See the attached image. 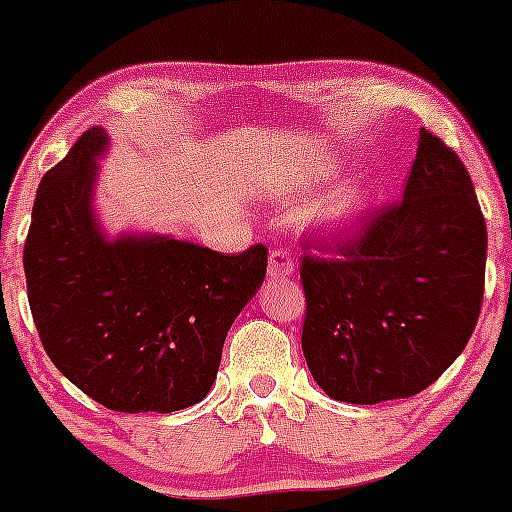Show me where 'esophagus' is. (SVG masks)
I'll list each match as a JSON object with an SVG mask.
<instances>
[{
	"label": "esophagus",
	"mask_w": 512,
	"mask_h": 512,
	"mask_svg": "<svg viewBox=\"0 0 512 512\" xmlns=\"http://www.w3.org/2000/svg\"><path fill=\"white\" fill-rule=\"evenodd\" d=\"M295 274V259L284 248H274L269 253V279H287Z\"/></svg>",
	"instance_id": "34e87169"
}]
</instances>
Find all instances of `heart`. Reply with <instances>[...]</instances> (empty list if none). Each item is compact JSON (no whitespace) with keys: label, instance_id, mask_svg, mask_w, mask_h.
I'll list each match as a JSON object with an SVG mask.
<instances>
[{"label":"heart","instance_id":"heart-1","mask_svg":"<svg viewBox=\"0 0 512 512\" xmlns=\"http://www.w3.org/2000/svg\"><path fill=\"white\" fill-rule=\"evenodd\" d=\"M366 202H369V197H366V189L364 187H348L343 189L341 194L336 197V202H330L328 210L323 212V220L328 225H348V223H354L356 217L364 212Z\"/></svg>","mask_w":512,"mask_h":512}]
</instances>
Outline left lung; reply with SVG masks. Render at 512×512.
<instances>
[{
  "label": "left lung",
  "instance_id": "obj_1",
  "mask_svg": "<svg viewBox=\"0 0 512 512\" xmlns=\"http://www.w3.org/2000/svg\"><path fill=\"white\" fill-rule=\"evenodd\" d=\"M336 253L302 256L312 379L351 405L423 392L464 351L485 295L487 225L461 158L420 130L402 200Z\"/></svg>",
  "mask_w": 512,
  "mask_h": 512
}]
</instances>
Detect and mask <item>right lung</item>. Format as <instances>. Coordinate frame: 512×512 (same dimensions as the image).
Instances as JSON below:
<instances>
[{"mask_svg": "<svg viewBox=\"0 0 512 512\" xmlns=\"http://www.w3.org/2000/svg\"><path fill=\"white\" fill-rule=\"evenodd\" d=\"M94 125L40 182L25 241L27 300L58 372L117 413H174L210 392L238 312L266 277V246L238 256L174 235L107 238L94 212Z\"/></svg>", "mask_w": 512, "mask_h": 512, "instance_id": "add662e5", "label": "right lung"}]
</instances>
